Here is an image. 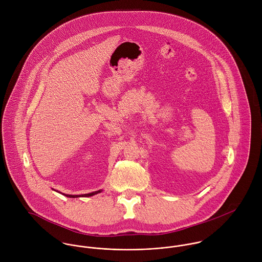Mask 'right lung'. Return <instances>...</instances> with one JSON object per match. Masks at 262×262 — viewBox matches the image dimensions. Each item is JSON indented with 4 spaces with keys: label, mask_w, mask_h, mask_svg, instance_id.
Returning a JSON list of instances; mask_svg holds the SVG:
<instances>
[{
    "label": "right lung",
    "mask_w": 262,
    "mask_h": 262,
    "mask_svg": "<svg viewBox=\"0 0 262 262\" xmlns=\"http://www.w3.org/2000/svg\"><path fill=\"white\" fill-rule=\"evenodd\" d=\"M102 191V189H100V190H97V191H93V192H90V193H84V194H66V193H62V194H64L66 196H69V198H78V196H92V195H94V194H97V193H99V192H101ZM60 192V191H59Z\"/></svg>",
    "instance_id": "obj_1"
}]
</instances>
